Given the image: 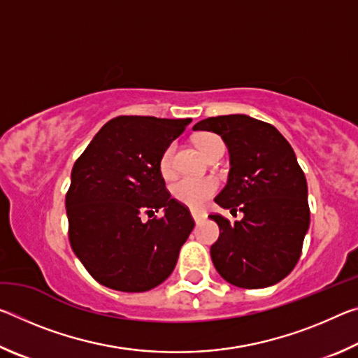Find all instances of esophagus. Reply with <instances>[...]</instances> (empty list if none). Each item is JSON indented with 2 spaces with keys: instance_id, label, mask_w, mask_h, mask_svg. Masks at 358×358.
<instances>
[{
  "instance_id": "1",
  "label": "esophagus",
  "mask_w": 358,
  "mask_h": 358,
  "mask_svg": "<svg viewBox=\"0 0 358 358\" xmlns=\"http://www.w3.org/2000/svg\"><path fill=\"white\" fill-rule=\"evenodd\" d=\"M191 216L196 222H201L202 220L207 217V213H205V211H202V210H191Z\"/></svg>"
}]
</instances>
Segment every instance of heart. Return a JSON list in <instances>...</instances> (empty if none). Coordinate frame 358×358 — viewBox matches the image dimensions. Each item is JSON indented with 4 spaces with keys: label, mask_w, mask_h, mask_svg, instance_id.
Segmentation results:
<instances>
[{
    "label": "heart",
    "mask_w": 358,
    "mask_h": 358,
    "mask_svg": "<svg viewBox=\"0 0 358 358\" xmlns=\"http://www.w3.org/2000/svg\"><path fill=\"white\" fill-rule=\"evenodd\" d=\"M196 142L197 147L203 151V155L207 153L211 147H215V145L222 143L221 138L213 134H203L201 137H197ZM173 145H167L159 157V171L164 177H169V175L173 172ZM216 191L217 180L213 177H192V175H185V177H180L172 185V194L175 199H178L180 202L189 205V207L194 208H199L207 203L208 199L213 196Z\"/></svg>",
    "instance_id": "obj_1"
}]
</instances>
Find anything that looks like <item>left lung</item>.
Listing matches in <instances>:
<instances>
[{
    "label": "left lung",
    "instance_id": "obj_1",
    "mask_svg": "<svg viewBox=\"0 0 358 358\" xmlns=\"http://www.w3.org/2000/svg\"><path fill=\"white\" fill-rule=\"evenodd\" d=\"M194 131L221 136L230 155L227 185L215 202L243 211L220 226L211 260L224 280L243 289L268 287L284 280L299 262L310 227L308 185L290 143L275 126L243 113L199 121Z\"/></svg>",
    "mask_w": 358,
    "mask_h": 358
}]
</instances>
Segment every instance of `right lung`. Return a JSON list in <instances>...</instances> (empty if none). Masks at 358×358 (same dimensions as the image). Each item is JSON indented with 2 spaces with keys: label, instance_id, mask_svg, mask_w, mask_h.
<instances>
[{
  "label": "right lung",
  "instance_id": "right-lung-1",
  "mask_svg": "<svg viewBox=\"0 0 358 358\" xmlns=\"http://www.w3.org/2000/svg\"><path fill=\"white\" fill-rule=\"evenodd\" d=\"M191 121L113 118L72 167L66 194L69 241L102 286L145 292L166 281L177 265L194 220L167 192L159 157ZM159 209L165 216L151 218Z\"/></svg>",
  "mask_w": 358,
  "mask_h": 358
}]
</instances>
